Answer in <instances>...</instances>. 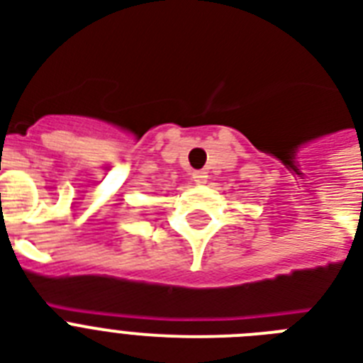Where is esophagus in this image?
<instances>
[{
  "label": "esophagus",
  "instance_id": "obj_1",
  "mask_svg": "<svg viewBox=\"0 0 363 363\" xmlns=\"http://www.w3.org/2000/svg\"><path fill=\"white\" fill-rule=\"evenodd\" d=\"M192 179L194 182H198V184H205V182H207V173H205V171H194Z\"/></svg>",
  "mask_w": 363,
  "mask_h": 363
}]
</instances>
